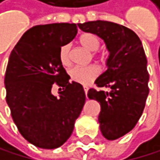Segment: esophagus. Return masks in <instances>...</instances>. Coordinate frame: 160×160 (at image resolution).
<instances>
[{"instance_id": "esophagus-1", "label": "esophagus", "mask_w": 160, "mask_h": 160, "mask_svg": "<svg viewBox=\"0 0 160 160\" xmlns=\"http://www.w3.org/2000/svg\"><path fill=\"white\" fill-rule=\"evenodd\" d=\"M88 89H89V88H88L87 86H84V91H85V94H86V96H87V93H88Z\"/></svg>"}]
</instances>
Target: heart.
<instances>
[{
    "mask_svg": "<svg viewBox=\"0 0 160 160\" xmlns=\"http://www.w3.org/2000/svg\"><path fill=\"white\" fill-rule=\"evenodd\" d=\"M79 43L81 46H83L85 49L89 51H94L93 56L99 55V52L96 50L101 45V40L96 34L94 33H83L79 38ZM59 61L64 67H68L71 64V54H70V45L63 44L59 48L58 53ZM100 58L102 61L106 60V55L104 53L100 54ZM100 73V70L95 65H90L87 67H74L70 70L69 76L70 80L75 83H78L81 85H89L90 83L95 80Z\"/></svg>",
    "mask_w": 160,
    "mask_h": 160,
    "instance_id": "1",
    "label": "heart"
}]
</instances>
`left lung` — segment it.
Wrapping results in <instances>:
<instances>
[{
    "mask_svg": "<svg viewBox=\"0 0 160 160\" xmlns=\"http://www.w3.org/2000/svg\"><path fill=\"white\" fill-rule=\"evenodd\" d=\"M86 32L100 36L110 51L108 69L95 81L99 88L111 91H88L89 99L101 105L99 122L102 135L110 141L131 132L142 117L149 92L147 56L141 39L127 27L96 21L79 23Z\"/></svg>",
    "mask_w": 160,
    "mask_h": 160,
    "instance_id": "left-lung-1",
    "label": "left lung"
}]
</instances>
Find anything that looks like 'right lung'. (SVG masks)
<instances>
[{"mask_svg": "<svg viewBox=\"0 0 160 160\" xmlns=\"http://www.w3.org/2000/svg\"><path fill=\"white\" fill-rule=\"evenodd\" d=\"M76 34L75 23L35 25L23 33L8 58L5 86L12 118L21 135L40 148L61 147L85 104L83 87L70 83L58 57L59 48ZM55 85L58 98L51 93Z\"/></svg>", "mask_w": 160, "mask_h": 160, "instance_id": "right-lung-1", "label": "right lung"}]
</instances>
